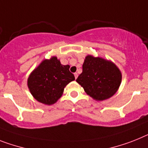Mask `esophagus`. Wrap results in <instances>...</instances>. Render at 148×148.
<instances>
[{"instance_id":"obj_1","label":"esophagus","mask_w":148,"mask_h":148,"mask_svg":"<svg viewBox=\"0 0 148 148\" xmlns=\"http://www.w3.org/2000/svg\"><path fill=\"white\" fill-rule=\"evenodd\" d=\"M74 77H75V79H77L78 77V74L77 73H74Z\"/></svg>"}]
</instances>
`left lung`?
I'll list each match as a JSON object with an SVG mask.
<instances>
[{
	"label": "left lung",
	"instance_id": "obj_1",
	"mask_svg": "<svg viewBox=\"0 0 148 148\" xmlns=\"http://www.w3.org/2000/svg\"><path fill=\"white\" fill-rule=\"evenodd\" d=\"M76 81L90 97L96 101H104L117 92L122 74L111 61L88 55L84 59L83 71Z\"/></svg>",
	"mask_w": 148,
	"mask_h": 148
}]
</instances>
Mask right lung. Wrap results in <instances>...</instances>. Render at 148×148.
<instances>
[{"label": "right lung", "instance_id": "add662e5", "mask_svg": "<svg viewBox=\"0 0 148 148\" xmlns=\"http://www.w3.org/2000/svg\"><path fill=\"white\" fill-rule=\"evenodd\" d=\"M70 66L63 65L56 56L44 59L28 78V87L32 96L47 105L55 104L63 94L64 87L75 80L69 71Z\"/></svg>", "mask_w": 148, "mask_h": 148}]
</instances>
